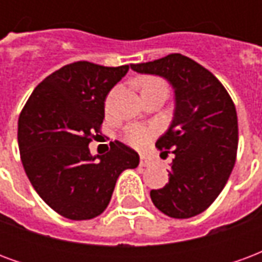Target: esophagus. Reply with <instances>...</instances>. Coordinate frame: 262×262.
I'll list each match as a JSON object with an SVG mask.
<instances>
[{
    "label": "esophagus",
    "mask_w": 262,
    "mask_h": 262,
    "mask_svg": "<svg viewBox=\"0 0 262 262\" xmlns=\"http://www.w3.org/2000/svg\"><path fill=\"white\" fill-rule=\"evenodd\" d=\"M150 164V159H148L147 156H144V154H140V165L142 167H147Z\"/></svg>",
    "instance_id": "esophagus-1"
}]
</instances>
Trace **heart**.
<instances>
[{"label":"heart","mask_w":262,"mask_h":262,"mask_svg":"<svg viewBox=\"0 0 262 262\" xmlns=\"http://www.w3.org/2000/svg\"><path fill=\"white\" fill-rule=\"evenodd\" d=\"M139 85L142 92L154 90V88H167L164 81L159 77H143L142 80L139 81ZM156 135H157V130L153 126L133 123L127 126L123 132V140L127 144H130L132 147L143 148L153 140Z\"/></svg>","instance_id":"heart-1"}]
</instances>
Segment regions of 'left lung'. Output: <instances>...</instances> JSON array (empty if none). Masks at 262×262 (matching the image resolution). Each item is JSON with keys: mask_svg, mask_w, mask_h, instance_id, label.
Wrapping results in <instances>:
<instances>
[{"mask_svg": "<svg viewBox=\"0 0 262 262\" xmlns=\"http://www.w3.org/2000/svg\"><path fill=\"white\" fill-rule=\"evenodd\" d=\"M130 67L164 77L176 92L174 120L156 143L161 157L171 153L174 159L168 184L150 192L154 206L176 219L202 213L219 196L236 163L234 102L209 70L180 53Z\"/></svg>", "mask_w": 262, "mask_h": 262, "instance_id": "1", "label": "left lung"}]
</instances>
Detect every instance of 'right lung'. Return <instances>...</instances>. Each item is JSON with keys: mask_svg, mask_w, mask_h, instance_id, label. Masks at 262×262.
Returning a JSON list of instances; mask_svg holds the SVG:
<instances>
[{"mask_svg": "<svg viewBox=\"0 0 262 262\" xmlns=\"http://www.w3.org/2000/svg\"><path fill=\"white\" fill-rule=\"evenodd\" d=\"M127 70V64L75 61L48 75L22 108L18 144L26 176L39 196L67 219L102 213L120 172L139 165V154L118 140L97 157L88 147L102 127L105 98Z\"/></svg>", "mask_w": 262, "mask_h": 262, "instance_id": "right-lung-1", "label": "right lung"}]
</instances>
